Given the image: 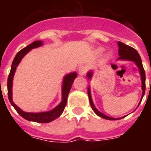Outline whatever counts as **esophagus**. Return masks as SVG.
Returning <instances> with one entry per match:
<instances>
[{"mask_svg":"<svg viewBox=\"0 0 151 151\" xmlns=\"http://www.w3.org/2000/svg\"><path fill=\"white\" fill-rule=\"evenodd\" d=\"M86 72H87V68L85 66H79V68H78V73H79V75H84Z\"/></svg>","mask_w":151,"mask_h":151,"instance_id":"obj_1","label":"esophagus"}]
</instances>
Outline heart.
Here are the masks:
<instances>
[{"label": "heart", "instance_id": "b5f03b06", "mask_svg": "<svg viewBox=\"0 0 151 151\" xmlns=\"http://www.w3.org/2000/svg\"><path fill=\"white\" fill-rule=\"evenodd\" d=\"M103 48H98V50H97V52H98V53H102V52H103Z\"/></svg>", "mask_w": 151, "mask_h": 151}]
</instances>
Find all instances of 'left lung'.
I'll return each instance as SVG.
<instances>
[{
    "instance_id": "1",
    "label": "left lung",
    "mask_w": 151,
    "mask_h": 151,
    "mask_svg": "<svg viewBox=\"0 0 151 151\" xmlns=\"http://www.w3.org/2000/svg\"><path fill=\"white\" fill-rule=\"evenodd\" d=\"M117 46H118V55H119V57L117 58V60H123V61H131L135 63V64L136 65V66L138 67L139 71V74H140L141 77V82H142V90H143V93H142V97H141V99L139 103V105L140 104L142 99H143V96L145 94V89H146V75H145V71H144V69H143V63H142V60H141L140 55L138 53V52L135 49V48H132L130 46L127 45H124V43H122L121 41H118L117 42ZM92 75H93V71L90 70L87 73V78L91 80L92 78ZM88 99H89L90 105L92 106V110L99 117H102V118H104V119L106 120H119L122 119L124 117H118V118H114V117H109L107 115H105L103 113H101L100 111L97 110L96 107L95 106L94 103H93V101L92 99V96H91V90H90V87L88 86ZM138 105V106H139ZM137 106V107H138Z\"/></svg>"
}]
</instances>
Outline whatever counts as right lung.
Returning a JSON list of instances; mask_svg holds the SVG:
<instances>
[{"label": "right lung", "instance_id": "1", "mask_svg": "<svg viewBox=\"0 0 151 151\" xmlns=\"http://www.w3.org/2000/svg\"><path fill=\"white\" fill-rule=\"evenodd\" d=\"M43 45V42L41 41H35L33 43H31L24 48H22V50L18 52L15 57L14 58V60L12 64L11 67V71L8 78V99L10 101L11 104L14 106L15 110L17 111L18 114L22 117L24 119L29 121V122H39V123H48L55 119H56L63 114L64 110V108L66 105L67 102V97H68L69 92L70 91V88L72 87L73 82L74 79L77 78V73L76 72H72L68 74L65 75L63 78V81L62 85V101L59 105L56 106L54 109L46 111V112H40V113H30V112H25L23 110L20 109L18 106H16L12 100V83H13V78L14 74L16 70V67L19 64L22 58L26 55L30 50L34 48H38L40 46Z\"/></svg>", "mask_w": 151, "mask_h": 151}]
</instances>
